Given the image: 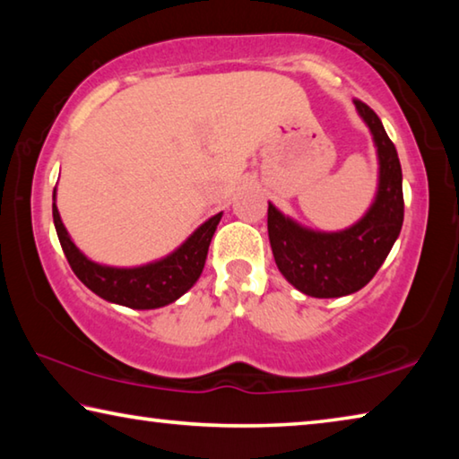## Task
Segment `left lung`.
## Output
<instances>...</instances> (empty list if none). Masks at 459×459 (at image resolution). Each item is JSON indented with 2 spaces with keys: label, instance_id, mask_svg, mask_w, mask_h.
<instances>
[{
  "label": "left lung",
  "instance_id": "8db88e82",
  "mask_svg": "<svg viewBox=\"0 0 459 459\" xmlns=\"http://www.w3.org/2000/svg\"><path fill=\"white\" fill-rule=\"evenodd\" d=\"M377 150L378 180L368 211L342 230H316L269 202L267 230L277 269L295 290L312 298H342L362 290L391 253L403 227L399 155L378 115L354 100Z\"/></svg>",
  "mask_w": 459,
  "mask_h": 459
}]
</instances>
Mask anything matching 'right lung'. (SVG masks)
I'll return each instance as SVG.
<instances>
[{"mask_svg":"<svg viewBox=\"0 0 459 459\" xmlns=\"http://www.w3.org/2000/svg\"><path fill=\"white\" fill-rule=\"evenodd\" d=\"M52 219L56 235L74 275L92 293L111 304L131 309H158L174 304L198 281L204 269L208 247L222 212L214 214L192 232L180 247L166 257L155 259L135 267H113L89 259L68 235L56 206V188L52 194Z\"/></svg>","mask_w":459,"mask_h":459,"instance_id":"add662e5","label":"right lung"}]
</instances>
